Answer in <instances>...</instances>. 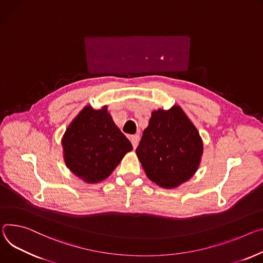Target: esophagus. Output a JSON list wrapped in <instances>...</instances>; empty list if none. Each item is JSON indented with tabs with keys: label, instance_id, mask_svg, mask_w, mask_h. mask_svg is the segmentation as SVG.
<instances>
[{
	"label": "esophagus",
	"instance_id": "1",
	"mask_svg": "<svg viewBox=\"0 0 263 263\" xmlns=\"http://www.w3.org/2000/svg\"><path fill=\"white\" fill-rule=\"evenodd\" d=\"M130 140H131V142H132V146H133V148L135 149V148L137 147V145H138L139 135H137V134H135V135H131V136H130Z\"/></svg>",
	"mask_w": 263,
	"mask_h": 263
}]
</instances>
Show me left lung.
Wrapping results in <instances>:
<instances>
[{"label":"left lung","instance_id":"8db88e82","mask_svg":"<svg viewBox=\"0 0 263 263\" xmlns=\"http://www.w3.org/2000/svg\"><path fill=\"white\" fill-rule=\"evenodd\" d=\"M202 140L179 106L152 112L136 154L156 184L176 187L194 175L202 155Z\"/></svg>","mask_w":263,"mask_h":263}]
</instances>
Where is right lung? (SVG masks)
Here are the masks:
<instances>
[{
	"mask_svg": "<svg viewBox=\"0 0 263 263\" xmlns=\"http://www.w3.org/2000/svg\"><path fill=\"white\" fill-rule=\"evenodd\" d=\"M62 145L69 170L88 183L106 179L133 149L106 106L100 110L86 106L67 128Z\"/></svg>",
	"mask_w": 263,
	"mask_h": 263,
	"instance_id": "1",
	"label": "right lung"
}]
</instances>
